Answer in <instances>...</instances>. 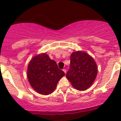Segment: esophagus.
Segmentation results:
<instances>
[{
    "mask_svg": "<svg viewBox=\"0 0 121 121\" xmlns=\"http://www.w3.org/2000/svg\"><path fill=\"white\" fill-rule=\"evenodd\" d=\"M62 70L64 71V72L65 73V74H66V69H64L63 70Z\"/></svg>",
    "mask_w": 121,
    "mask_h": 121,
    "instance_id": "obj_1",
    "label": "esophagus"
}]
</instances>
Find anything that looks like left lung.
Wrapping results in <instances>:
<instances>
[{
	"label": "left lung",
	"mask_w": 121,
	"mask_h": 121,
	"mask_svg": "<svg viewBox=\"0 0 121 121\" xmlns=\"http://www.w3.org/2000/svg\"><path fill=\"white\" fill-rule=\"evenodd\" d=\"M97 73V65L92 57L82 51L73 52L66 77L75 89L84 91L89 88Z\"/></svg>",
	"instance_id": "8db88e82"
}]
</instances>
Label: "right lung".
<instances>
[{
	"instance_id": "1",
	"label": "right lung",
	"mask_w": 121,
	"mask_h": 121,
	"mask_svg": "<svg viewBox=\"0 0 121 121\" xmlns=\"http://www.w3.org/2000/svg\"><path fill=\"white\" fill-rule=\"evenodd\" d=\"M27 75L34 90L39 94L47 95L53 92L65 73L48 55L41 53L34 56L29 62Z\"/></svg>"
}]
</instances>
